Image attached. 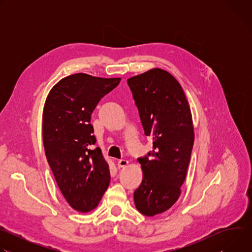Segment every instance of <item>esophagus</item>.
<instances>
[{
  "instance_id": "1",
  "label": "esophagus",
  "mask_w": 252,
  "mask_h": 252,
  "mask_svg": "<svg viewBox=\"0 0 252 252\" xmlns=\"http://www.w3.org/2000/svg\"><path fill=\"white\" fill-rule=\"evenodd\" d=\"M128 164V161L126 159H121L118 161V167L122 168V167H126Z\"/></svg>"
}]
</instances>
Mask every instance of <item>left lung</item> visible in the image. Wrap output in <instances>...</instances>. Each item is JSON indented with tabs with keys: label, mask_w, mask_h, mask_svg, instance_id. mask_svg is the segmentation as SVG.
Wrapping results in <instances>:
<instances>
[{
	"label": "left lung",
	"mask_w": 252,
	"mask_h": 252,
	"mask_svg": "<svg viewBox=\"0 0 252 252\" xmlns=\"http://www.w3.org/2000/svg\"><path fill=\"white\" fill-rule=\"evenodd\" d=\"M127 84L145 133L154 140L153 158H138L142 182L133 199L140 213L154 217L181 196L194 141L192 116L182 86L162 68L131 77Z\"/></svg>",
	"instance_id": "obj_1"
}]
</instances>
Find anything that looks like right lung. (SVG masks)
Segmentation results:
<instances>
[{"mask_svg":"<svg viewBox=\"0 0 252 252\" xmlns=\"http://www.w3.org/2000/svg\"><path fill=\"white\" fill-rule=\"evenodd\" d=\"M121 78L79 73L59 81L50 91L43 112V141L48 162L67 201L79 212L95 208L111 182L110 166L90 124L100 98Z\"/></svg>","mask_w":252,"mask_h":252,"instance_id":"obj_1","label":"right lung"}]
</instances>
